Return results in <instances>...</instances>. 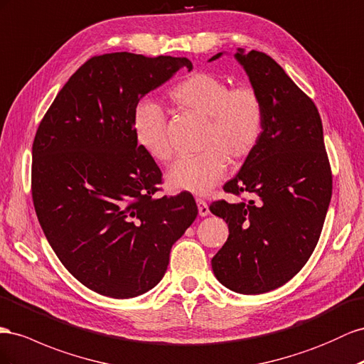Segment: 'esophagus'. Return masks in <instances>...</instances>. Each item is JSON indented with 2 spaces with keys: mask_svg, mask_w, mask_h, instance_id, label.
<instances>
[{
  "mask_svg": "<svg viewBox=\"0 0 364 364\" xmlns=\"http://www.w3.org/2000/svg\"><path fill=\"white\" fill-rule=\"evenodd\" d=\"M196 203H198V210H199L200 218H205V215L210 214L208 203H206L203 199H196Z\"/></svg>",
  "mask_w": 364,
  "mask_h": 364,
  "instance_id": "34e87169",
  "label": "esophagus"
}]
</instances>
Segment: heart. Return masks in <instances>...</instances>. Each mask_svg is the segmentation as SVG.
Instances as JSON below:
<instances>
[{
  "instance_id": "1",
  "label": "heart",
  "mask_w": 364,
  "mask_h": 364,
  "mask_svg": "<svg viewBox=\"0 0 364 364\" xmlns=\"http://www.w3.org/2000/svg\"><path fill=\"white\" fill-rule=\"evenodd\" d=\"M170 100L181 109L206 119L199 154L182 156L165 174L171 193L206 194L227 171L228 159L243 162L257 149L263 134L264 112L259 93L251 87L231 88L213 73H193L176 84ZM132 127L136 142L153 159L173 156L165 114L158 102L144 100L134 107Z\"/></svg>"
}]
</instances>
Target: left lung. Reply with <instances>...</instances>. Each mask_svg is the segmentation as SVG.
<instances>
[{
    "mask_svg": "<svg viewBox=\"0 0 364 364\" xmlns=\"http://www.w3.org/2000/svg\"><path fill=\"white\" fill-rule=\"evenodd\" d=\"M234 58L260 96L264 125L257 149L223 186L252 198L210 206L230 230L211 264L228 289L263 294L289 282L311 257L331 202L332 176L317 107L271 56L237 48Z\"/></svg>",
    "mask_w": 364,
    "mask_h": 364,
    "instance_id": "1",
    "label": "left lung"
}]
</instances>
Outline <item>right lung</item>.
<instances>
[{"label":"right lung","mask_w":364,"mask_h":364,"mask_svg":"<svg viewBox=\"0 0 364 364\" xmlns=\"http://www.w3.org/2000/svg\"><path fill=\"white\" fill-rule=\"evenodd\" d=\"M181 68L193 70L188 58L95 56L65 82L36 132L39 225L67 271L101 296L132 299L154 288L171 247L198 218L190 193L154 198L162 173L132 127L134 107Z\"/></svg>","instance_id":"right-lung-1"}]
</instances>
